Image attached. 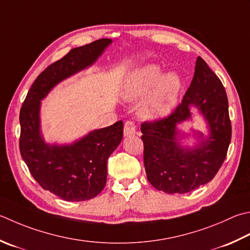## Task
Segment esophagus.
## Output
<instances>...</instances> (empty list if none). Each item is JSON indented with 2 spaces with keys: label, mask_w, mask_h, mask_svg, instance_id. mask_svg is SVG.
I'll use <instances>...</instances> for the list:
<instances>
[{
  "label": "esophagus",
  "mask_w": 250,
  "mask_h": 250,
  "mask_svg": "<svg viewBox=\"0 0 250 250\" xmlns=\"http://www.w3.org/2000/svg\"><path fill=\"white\" fill-rule=\"evenodd\" d=\"M136 134V125L133 121H126L125 124V136Z\"/></svg>",
  "instance_id": "esophagus-1"
}]
</instances>
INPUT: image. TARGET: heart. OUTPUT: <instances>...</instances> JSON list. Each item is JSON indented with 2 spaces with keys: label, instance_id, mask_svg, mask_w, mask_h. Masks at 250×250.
<instances>
[{
  "label": "heart",
  "instance_id": "heart-1",
  "mask_svg": "<svg viewBox=\"0 0 250 250\" xmlns=\"http://www.w3.org/2000/svg\"><path fill=\"white\" fill-rule=\"evenodd\" d=\"M160 75L158 66H144L132 72L122 86L121 96L126 102L145 97L139 106V116L144 120H156L167 116L178 101L180 78L173 72Z\"/></svg>",
  "mask_w": 250,
  "mask_h": 250
}]
</instances>
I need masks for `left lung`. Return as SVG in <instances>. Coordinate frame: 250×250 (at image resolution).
I'll return each mask as SVG.
<instances>
[{"label": "left lung", "instance_id": "obj_1", "mask_svg": "<svg viewBox=\"0 0 250 250\" xmlns=\"http://www.w3.org/2000/svg\"><path fill=\"white\" fill-rule=\"evenodd\" d=\"M197 109L208 125V135L195 132L199 143L182 146L185 136L177 125L191 119ZM144 166L149 183L168 194L192 192L210 182L227 157L232 126L227 92L218 76L197 57L193 80L183 101L167 118L141 125Z\"/></svg>", "mask_w": 250, "mask_h": 250}]
</instances>
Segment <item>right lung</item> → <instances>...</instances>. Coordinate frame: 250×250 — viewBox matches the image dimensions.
<instances>
[{
  "mask_svg": "<svg viewBox=\"0 0 250 250\" xmlns=\"http://www.w3.org/2000/svg\"><path fill=\"white\" fill-rule=\"evenodd\" d=\"M112 41L101 39L72 48L38 76L23 101L19 148L34 180L67 202L92 199L104 188L107 160L124 136V122L89 132L71 144H48L43 139L41 101L62 80L92 66Z\"/></svg>",
  "mask_w": 250,
  "mask_h": 250,
  "instance_id": "add662e5",
  "label": "right lung"
}]
</instances>
